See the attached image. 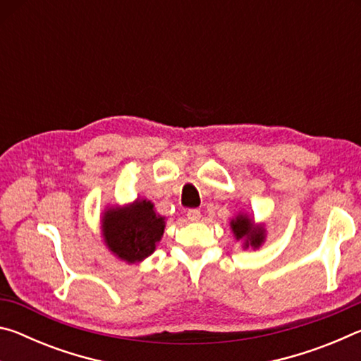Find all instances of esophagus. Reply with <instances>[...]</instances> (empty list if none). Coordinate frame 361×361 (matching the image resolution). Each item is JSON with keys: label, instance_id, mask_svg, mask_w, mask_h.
Here are the masks:
<instances>
[{"label": "esophagus", "instance_id": "1", "mask_svg": "<svg viewBox=\"0 0 361 361\" xmlns=\"http://www.w3.org/2000/svg\"><path fill=\"white\" fill-rule=\"evenodd\" d=\"M186 216H188L189 221H192V223L199 221V219H200V210H197V209H191V210H188Z\"/></svg>", "mask_w": 361, "mask_h": 361}]
</instances>
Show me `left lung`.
Here are the masks:
<instances>
[{
	"label": "left lung",
	"instance_id": "left-lung-1",
	"mask_svg": "<svg viewBox=\"0 0 361 361\" xmlns=\"http://www.w3.org/2000/svg\"><path fill=\"white\" fill-rule=\"evenodd\" d=\"M231 229L234 232L235 240H243V248L252 247L256 250L266 240L264 224H256L247 213H239L235 218H232Z\"/></svg>",
	"mask_w": 361,
	"mask_h": 361
}]
</instances>
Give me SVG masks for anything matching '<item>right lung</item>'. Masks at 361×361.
<instances>
[{"mask_svg":"<svg viewBox=\"0 0 361 361\" xmlns=\"http://www.w3.org/2000/svg\"><path fill=\"white\" fill-rule=\"evenodd\" d=\"M166 229V218L148 199H137L126 207H108L102 216L105 245L121 261L135 264L154 253Z\"/></svg>","mask_w":361,"mask_h":361,"instance_id":"obj_1","label":"right lung"}]
</instances>
